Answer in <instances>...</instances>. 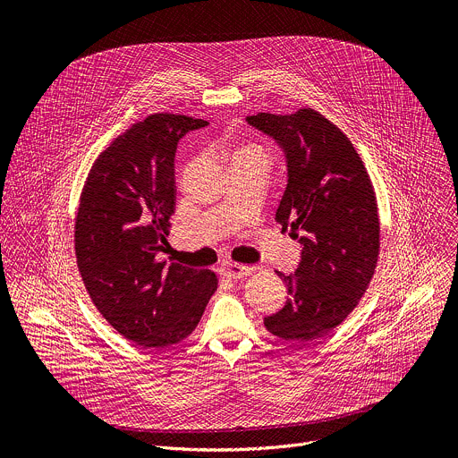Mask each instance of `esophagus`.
<instances>
[{"label":"esophagus","mask_w":458,"mask_h":458,"mask_svg":"<svg viewBox=\"0 0 458 458\" xmlns=\"http://www.w3.org/2000/svg\"><path fill=\"white\" fill-rule=\"evenodd\" d=\"M219 272H221V276H225L228 279H242L248 274H251L253 268L244 267V265H235V263H225V265H221Z\"/></svg>","instance_id":"34e87169"}]
</instances>
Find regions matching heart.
I'll list each match as a JSON object with an SVG mask.
<instances>
[{"label": "heart", "instance_id": "obj_1", "mask_svg": "<svg viewBox=\"0 0 458 458\" xmlns=\"http://www.w3.org/2000/svg\"><path fill=\"white\" fill-rule=\"evenodd\" d=\"M251 152L255 154L257 150H255V148H250V147H241V148L235 152V156H239V154H251ZM257 154H259V152H257Z\"/></svg>", "mask_w": 458, "mask_h": 458}]
</instances>
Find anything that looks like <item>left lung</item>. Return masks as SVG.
Listing matches in <instances>:
<instances>
[{"label":"left lung","instance_id":"obj_1","mask_svg":"<svg viewBox=\"0 0 458 458\" xmlns=\"http://www.w3.org/2000/svg\"><path fill=\"white\" fill-rule=\"evenodd\" d=\"M246 121L284 152L288 184L276 221L302 246L297 270L277 272L290 297L265 326L306 344L339 326L373 277L380 248L373 184L346 134L313 108Z\"/></svg>","mask_w":458,"mask_h":458}]
</instances>
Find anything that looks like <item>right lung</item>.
Listing matches in <instances>:
<instances>
[{
    "label": "right lung",
    "instance_id": "1",
    "mask_svg": "<svg viewBox=\"0 0 458 458\" xmlns=\"http://www.w3.org/2000/svg\"><path fill=\"white\" fill-rule=\"evenodd\" d=\"M208 121L152 114L96 159L76 216V259L85 288L115 332L145 348L188 337L217 290L210 270L159 263L175 207L177 143Z\"/></svg>",
    "mask_w": 458,
    "mask_h": 458
}]
</instances>
